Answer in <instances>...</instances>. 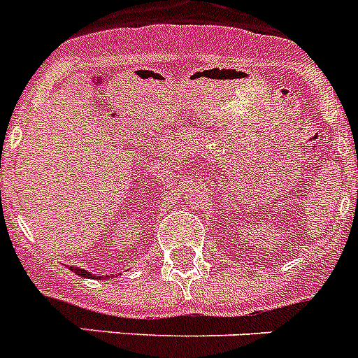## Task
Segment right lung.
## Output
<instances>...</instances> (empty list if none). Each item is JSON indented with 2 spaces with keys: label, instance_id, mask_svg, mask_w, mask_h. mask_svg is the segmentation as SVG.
<instances>
[{
  "label": "right lung",
  "instance_id": "obj_1",
  "mask_svg": "<svg viewBox=\"0 0 358 358\" xmlns=\"http://www.w3.org/2000/svg\"><path fill=\"white\" fill-rule=\"evenodd\" d=\"M69 271H73V273L78 274V276H82V278H87V280H90V278H94V280H96V276H93V274L87 273V271H84V268H80V267H71ZM113 276H116V274H113ZM106 278H109V274H107Z\"/></svg>",
  "mask_w": 358,
  "mask_h": 358
}]
</instances>
